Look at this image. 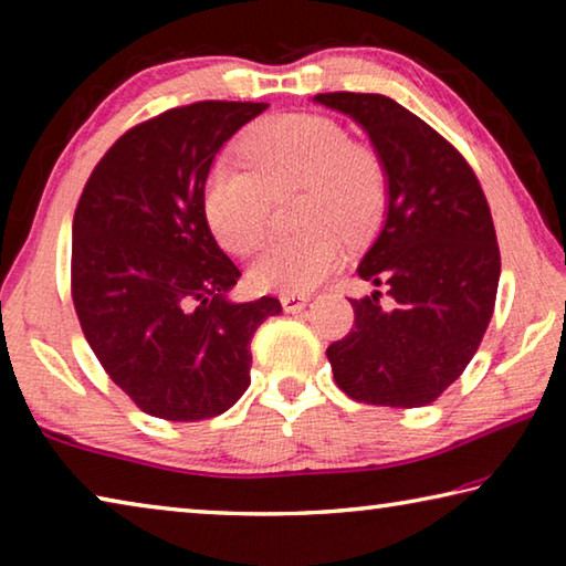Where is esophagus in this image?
Listing matches in <instances>:
<instances>
[{"instance_id": "esophagus-1", "label": "esophagus", "mask_w": 566, "mask_h": 566, "mask_svg": "<svg viewBox=\"0 0 566 566\" xmlns=\"http://www.w3.org/2000/svg\"><path fill=\"white\" fill-rule=\"evenodd\" d=\"M280 302L284 306V312H300L304 310V304L310 302V294H302V292H286L280 296Z\"/></svg>"}]
</instances>
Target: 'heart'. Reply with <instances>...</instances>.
Returning <instances> with one entry per match:
<instances>
[{"label":"heart","mask_w":566,"mask_h":566,"mask_svg":"<svg viewBox=\"0 0 566 566\" xmlns=\"http://www.w3.org/2000/svg\"><path fill=\"white\" fill-rule=\"evenodd\" d=\"M249 169L217 161L207 177L205 212L227 252L252 254L270 222L272 197L302 189L300 224L306 232L276 239L252 264V284L266 292H306L339 262L349 242L377 227L387 202L379 155L349 139L339 122L319 114H284L247 132Z\"/></svg>","instance_id":"obj_1"}]
</instances>
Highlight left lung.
I'll return each mask as SVG.
<instances>
[{"instance_id": "obj_1", "label": "left lung", "mask_w": 566, "mask_h": 566, "mask_svg": "<svg viewBox=\"0 0 566 566\" xmlns=\"http://www.w3.org/2000/svg\"><path fill=\"white\" fill-rule=\"evenodd\" d=\"M314 99L367 129L389 181L387 222L357 270L377 292L349 300L352 329L327 347L334 381L364 405H432L490 327L502 270L490 205L459 149L395 99Z\"/></svg>"}]
</instances>
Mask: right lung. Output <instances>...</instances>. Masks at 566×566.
Wrapping results in <instances>:
<instances>
[{"label":"right lung","mask_w":566,"mask_h":566,"mask_svg":"<svg viewBox=\"0 0 566 566\" xmlns=\"http://www.w3.org/2000/svg\"><path fill=\"white\" fill-rule=\"evenodd\" d=\"M264 102H195L134 124L92 169L72 224V302L94 357L134 405L199 421L244 395L252 337L280 300L234 304L242 272L205 214V181Z\"/></svg>","instance_id":"1"}]
</instances>
